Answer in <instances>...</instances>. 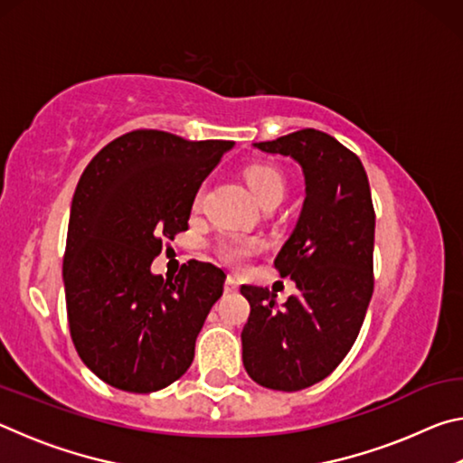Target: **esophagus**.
Returning a JSON list of instances; mask_svg holds the SVG:
<instances>
[{"mask_svg":"<svg viewBox=\"0 0 463 463\" xmlns=\"http://www.w3.org/2000/svg\"><path fill=\"white\" fill-rule=\"evenodd\" d=\"M224 289H226V292H237V289H239V281L234 279L232 276H226Z\"/></svg>","mask_w":463,"mask_h":463,"instance_id":"1","label":"esophagus"}]
</instances>
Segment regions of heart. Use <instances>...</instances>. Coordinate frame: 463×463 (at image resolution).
I'll return each instance as SVG.
<instances>
[{
  "mask_svg": "<svg viewBox=\"0 0 463 463\" xmlns=\"http://www.w3.org/2000/svg\"><path fill=\"white\" fill-rule=\"evenodd\" d=\"M245 179L250 187V192L255 194L257 202L261 203L263 208H276L278 203L284 200L286 195V177L276 165H269V163H250L245 167ZM202 192L195 195V208L200 206ZM261 247L260 241L255 239H239V237H222L216 242V255L221 257L224 263L229 265H239L257 253Z\"/></svg>",
  "mask_w": 463,
  "mask_h": 463,
  "instance_id": "b5f03b06",
  "label": "heart"
}]
</instances>
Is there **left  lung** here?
Here are the masks:
<instances>
[{"instance_id":"left-lung-1","label":"left lung","mask_w":463,"mask_h":463,"mask_svg":"<svg viewBox=\"0 0 463 463\" xmlns=\"http://www.w3.org/2000/svg\"><path fill=\"white\" fill-rule=\"evenodd\" d=\"M255 146L300 163L307 200L273 261L298 294L278 308L268 288L241 286L250 304L242 364L260 386L296 392L325 380L354 347L373 294L375 213L359 156L326 132L302 128Z\"/></svg>"}]
</instances>
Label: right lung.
<instances>
[{
	"label": "right lung",
	"mask_w": 463,
	"mask_h": 463,
	"mask_svg": "<svg viewBox=\"0 0 463 463\" xmlns=\"http://www.w3.org/2000/svg\"><path fill=\"white\" fill-rule=\"evenodd\" d=\"M232 140L138 128L108 143L77 184L62 257L67 318L81 362L109 386L148 394L194 362L224 271L190 260L153 276L163 241L187 231L192 203Z\"/></svg>",
	"instance_id": "add662e5"
}]
</instances>
